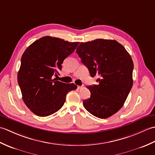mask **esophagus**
Returning <instances> with one entry per match:
<instances>
[{"instance_id": "34e87169", "label": "esophagus", "mask_w": 155, "mask_h": 155, "mask_svg": "<svg viewBox=\"0 0 155 155\" xmlns=\"http://www.w3.org/2000/svg\"><path fill=\"white\" fill-rule=\"evenodd\" d=\"M84 87V85H81V86H78V89H82V88H83Z\"/></svg>"}]
</instances>
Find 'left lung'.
Here are the masks:
<instances>
[{
	"label": "left lung",
	"instance_id": "8db88e82",
	"mask_svg": "<svg viewBox=\"0 0 155 155\" xmlns=\"http://www.w3.org/2000/svg\"><path fill=\"white\" fill-rule=\"evenodd\" d=\"M76 52L98 84L87 87L91 97L83 101L87 111L100 118L111 117L123 106L133 87V62L115 40L96 39L81 42Z\"/></svg>",
	"mask_w": 155,
	"mask_h": 155
}]
</instances>
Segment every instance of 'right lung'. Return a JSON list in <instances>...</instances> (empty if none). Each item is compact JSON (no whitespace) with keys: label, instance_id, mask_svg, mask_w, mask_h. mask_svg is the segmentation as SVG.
Masks as SVG:
<instances>
[{"label":"right lung","instance_id":"right-lung-1","mask_svg":"<svg viewBox=\"0 0 155 155\" xmlns=\"http://www.w3.org/2000/svg\"><path fill=\"white\" fill-rule=\"evenodd\" d=\"M78 44L46 36L32 43L22 54L18 83L23 101L37 116L47 117L57 112L68 92L77 89L75 84L62 83L53 77L59 74L64 60Z\"/></svg>","mask_w":155,"mask_h":155}]
</instances>
